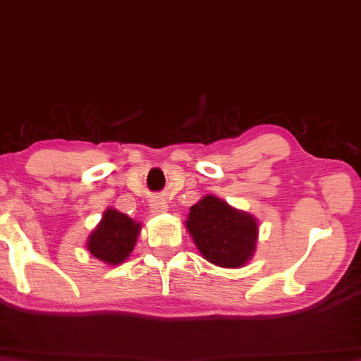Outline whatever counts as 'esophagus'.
I'll return each instance as SVG.
<instances>
[{
  "label": "esophagus",
  "mask_w": 361,
  "mask_h": 361,
  "mask_svg": "<svg viewBox=\"0 0 361 361\" xmlns=\"http://www.w3.org/2000/svg\"><path fill=\"white\" fill-rule=\"evenodd\" d=\"M149 208L153 213H161L168 210V203H166L163 198H153V200L149 202Z\"/></svg>",
  "instance_id": "34e87169"
}]
</instances>
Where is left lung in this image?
I'll list each match as a JSON object with an SVG mask.
<instances>
[{
    "label": "left lung",
    "mask_w": 361,
    "mask_h": 361,
    "mask_svg": "<svg viewBox=\"0 0 361 361\" xmlns=\"http://www.w3.org/2000/svg\"><path fill=\"white\" fill-rule=\"evenodd\" d=\"M185 226L208 262L238 269L252 257L257 221L216 197L207 195L190 207Z\"/></svg>",
    "instance_id": "obj_1"
}]
</instances>
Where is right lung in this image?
Here are the masks:
<instances>
[{
    "label": "right lung",
    "mask_w": 361,
    "mask_h": 361,
    "mask_svg": "<svg viewBox=\"0 0 361 361\" xmlns=\"http://www.w3.org/2000/svg\"><path fill=\"white\" fill-rule=\"evenodd\" d=\"M140 223L123 213L107 210L87 241V249L99 260L111 265L122 264L135 247Z\"/></svg>",
    "instance_id": "obj_1"
}]
</instances>
